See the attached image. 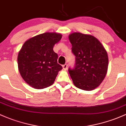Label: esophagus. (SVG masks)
I'll return each instance as SVG.
<instances>
[{"label": "esophagus", "mask_w": 126, "mask_h": 126, "mask_svg": "<svg viewBox=\"0 0 126 126\" xmlns=\"http://www.w3.org/2000/svg\"><path fill=\"white\" fill-rule=\"evenodd\" d=\"M63 70H67V64H65V65H63Z\"/></svg>", "instance_id": "1"}]
</instances>
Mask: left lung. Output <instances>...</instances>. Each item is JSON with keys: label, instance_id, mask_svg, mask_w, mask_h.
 I'll return each mask as SVG.
<instances>
[{"label": "left lung", "instance_id": "8db88e82", "mask_svg": "<svg viewBox=\"0 0 126 126\" xmlns=\"http://www.w3.org/2000/svg\"><path fill=\"white\" fill-rule=\"evenodd\" d=\"M68 38L76 56L74 68H68L74 85L83 90H94L101 84L108 71L106 50L100 42L91 35L74 32Z\"/></svg>", "mask_w": 126, "mask_h": 126}]
</instances>
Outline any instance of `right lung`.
I'll use <instances>...</instances> for the list:
<instances>
[{"label":"right lung","instance_id":"add662e5","mask_svg":"<svg viewBox=\"0 0 126 126\" xmlns=\"http://www.w3.org/2000/svg\"><path fill=\"white\" fill-rule=\"evenodd\" d=\"M62 38L56 32H46L24 43L17 58L18 70L24 80L35 89L50 86L63 67L58 63V54L53 48Z\"/></svg>","mask_w":126,"mask_h":126}]
</instances>
